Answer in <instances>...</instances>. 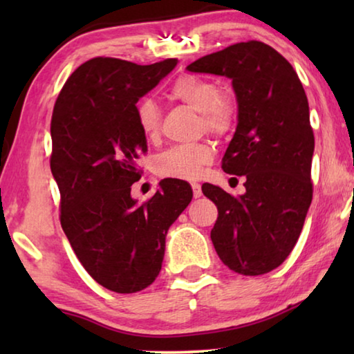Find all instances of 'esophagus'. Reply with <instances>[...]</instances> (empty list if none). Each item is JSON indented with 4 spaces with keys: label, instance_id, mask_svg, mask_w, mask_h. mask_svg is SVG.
<instances>
[{
    "label": "esophagus",
    "instance_id": "34e87169",
    "mask_svg": "<svg viewBox=\"0 0 354 354\" xmlns=\"http://www.w3.org/2000/svg\"><path fill=\"white\" fill-rule=\"evenodd\" d=\"M192 190H194V196H195V198H200V196L203 195L201 185H200L198 183H192Z\"/></svg>",
    "mask_w": 354,
    "mask_h": 354
}]
</instances>
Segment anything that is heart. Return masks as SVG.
<instances>
[{"mask_svg":"<svg viewBox=\"0 0 354 354\" xmlns=\"http://www.w3.org/2000/svg\"><path fill=\"white\" fill-rule=\"evenodd\" d=\"M173 98L194 107L200 112L201 129L214 136H225L234 127L236 106L227 95L220 93L215 82L195 75L179 76L171 86ZM136 118L140 133L148 140L159 136L160 131V107L153 98H143L136 107ZM214 148L206 142L190 143V145L171 147L159 154L154 160L156 173L165 178L194 179L201 169L211 164Z\"/></svg>","mask_w":354,"mask_h":354,"instance_id":"b5f03b06","label":"heart"}]
</instances>
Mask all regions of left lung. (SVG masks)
I'll use <instances>...</instances> for the list:
<instances>
[{"instance_id":"1","label":"left lung","mask_w":354,"mask_h":354,"mask_svg":"<svg viewBox=\"0 0 354 354\" xmlns=\"http://www.w3.org/2000/svg\"><path fill=\"white\" fill-rule=\"evenodd\" d=\"M187 70L230 77L237 100V128L221 169L245 176L247 192L232 196L203 184L218 209L214 248L236 273L272 272L295 247L313 201L314 133L301 81L277 50L257 40L200 57Z\"/></svg>"}]
</instances>
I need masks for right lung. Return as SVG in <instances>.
<instances>
[{"mask_svg":"<svg viewBox=\"0 0 354 354\" xmlns=\"http://www.w3.org/2000/svg\"><path fill=\"white\" fill-rule=\"evenodd\" d=\"M176 59L137 65L95 57L64 84L51 118V173L61 192V225L87 273L117 293L158 278L169 227L192 201L181 179H164L139 205L131 185L147 137L136 103L176 67Z\"/></svg>","mask_w":354,"mask_h":354,"instance_id":"obj_1","label":"right lung"}]
</instances>
